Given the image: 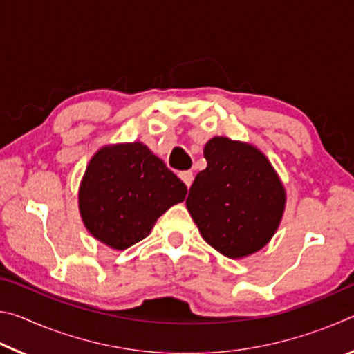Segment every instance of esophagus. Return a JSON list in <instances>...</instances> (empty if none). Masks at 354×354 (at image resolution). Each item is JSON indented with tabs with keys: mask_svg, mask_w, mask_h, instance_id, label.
<instances>
[{
	"mask_svg": "<svg viewBox=\"0 0 354 354\" xmlns=\"http://www.w3.org/2000/svg\"><path fill=\"white\" fill-rule=\"evenodd\" d=\"M179 178L183 179V183H184L185 185H187V187H190L192 183H194V173H192L190 170L179 173Z\"/></svg>",
	"mask_w": 354,
	"mask_h": 354,
	"instance_id": "esophagus-1",
	"label": "esophagus"
}]
</instances>
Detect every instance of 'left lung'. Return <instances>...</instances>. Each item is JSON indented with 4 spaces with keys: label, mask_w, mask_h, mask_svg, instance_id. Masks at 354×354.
Masks as SVG:
<instances>
[{
    "label": "left lung",
    "mask_w": 354,
    "mask_h": 354,
    "mask_svg": "<svg viewBox=\"0 0 354 354\" xmlns=\"http://www.w3.org/2000/svg\"><path fill=\"white\" fill-rule=\"evenodd\" d=\"M203 154L207 167L195 176L185 200L201 237L231 259L257 253L283 220V181L267 156L251 143L215 136Z\"/></svg>",
    "instance_id": "left-lung-1"
}]
</instances>
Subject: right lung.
Instances as JSON below:
<instances>
[{"instance_id": "obj_1", "label": "right lung", "mask_w": 354, "mask_h": 354, "mask_svg": "<svg viewBox=\"0 0 354 354\" xmlns=\"http://www.w3.org/2000/svg\"><path fill=\"white\" fill-rule=\"evenodd\" d=\"M187 187L145 143L101 147L88 160L77 190V207L92 237L127 250L149 236Z\"/></svg>"}]
</instances>
